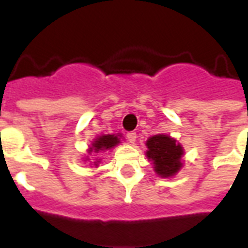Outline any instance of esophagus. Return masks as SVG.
<instances>
[{"label":"esophagus","instance_id":"obj_1","mask_svg":"<svg viewBox=\"0 0 248 248\" xmlns=\"http://www.w3.org/2000/svg\"><path fill=\"white\" fill-rule=\"evenodd\" d=\"M126 138H127V140L130 141V143L134 144L135 140H137V134H135V132H127V134H126Z\"/></svg>","mask_w":248,"mask_h":248}]
</instances>
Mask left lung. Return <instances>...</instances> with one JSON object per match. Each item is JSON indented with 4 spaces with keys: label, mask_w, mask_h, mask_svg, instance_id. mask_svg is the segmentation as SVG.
Returning <instances> with one entry per match:
<instances>
[{
    "label": "left lung",
    "mask_w": 248,
    "mask_h": 248,
    "mask_svg": "<svg viewBox=\"0 0 248 248\" xmlns=\"http://www.w3.org/2000/svg\"><path fill=\"white\" fill-rule=\"evenodd\" d=\"M148 151L145 152L149 161H152L156 174L168 178L182 168V145L175 139L158 134L151 137L145 143Z\"/></svg>",
    "instance_id": "left-lung-1"
}]
</instances>
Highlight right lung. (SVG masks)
Listing matches in <instances>:
<instances>
[{
    "label": "right lung",
    "instance_id": "1",
    "mask_svg": "<svg viewBox=\"0 0 248 248\" xmlns=\"http://www.w3.org/2000/svg\"><path fill=\"white\" fill-rule=\"evenodd\" d=\"M120 137L121 135H110V134H108V135H101V137L96 138L94 141H92V145L88 149V154H99L101 151H107V149H110L113 147H116L118 143H120ZM87 160H90V158L87 157ZM99 161H94L93 165L97 166Z\"/></svg>",
    "mask_w": 248,
    "mask_h": 248
}]
</instances>
